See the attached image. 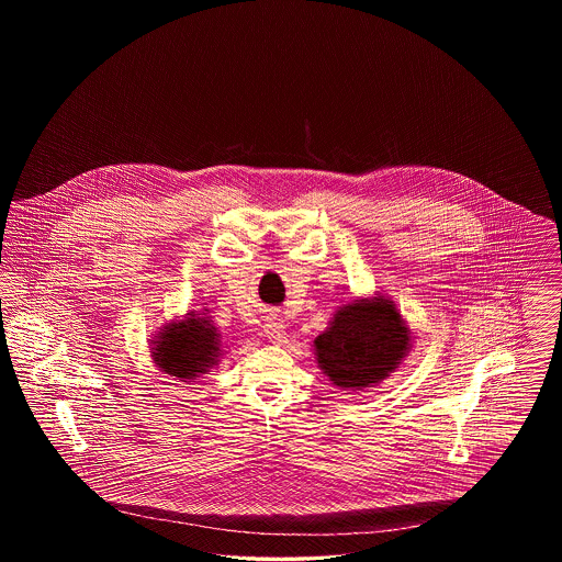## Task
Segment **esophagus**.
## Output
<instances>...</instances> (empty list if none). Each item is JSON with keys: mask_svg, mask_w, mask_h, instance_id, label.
Returning <instances> with one entry per match:
<instances>
[{"mask_svg": "<svg viewBox=\"0 0 562 562\" xmlns=\"http://www.w3.org/2000/svg\"><path fill=\"white\" fill-rule=\"evenodd\" d=\"M266 337L276 346L286 344V326H284V322L269 321L266 324Z\"/></svg>", "mask_w": 562, "mask_h": 562, "instance_id": "1", "label": "esophagus"}]
</instances>
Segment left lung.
Listing matches in <instances>:
<instances>
[{
    "label": "left lung",
    "instance_id": "obj_1",
    "mask_svg": "<svg viewBox=\"0 0 562 562\" xmlns=\"http://www.w3.org/2000/svg\"><path fill=\"white\" fill-rule=\"evenodd\" d=\"M413 333L390 294L341 301L312 349L322 373L341 392H364L394 373L413 348Z\"/></svg>",
    "mask_w": 562,
    "mask_h": 562
}]
</instances>
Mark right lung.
<instances>
[{"mask_svg":"<svg viewBox=\"0 0 562 562\" xmlns=\"http://www.w3.org/2000/svg\"><path fill=\"white\" fill-rule=\"evenodd\" d=\"M149 356L161 374L191 383L211 374L223 356V337L214 328L209 310H191L183 316L161 324L149 339Z\"/></svg>","mask_w":562,"mask_h":562,"instance_id":"obj_1","label":"right lung"}]
</instances>
